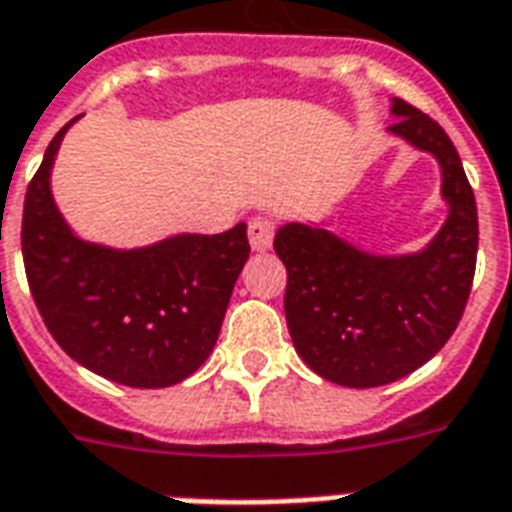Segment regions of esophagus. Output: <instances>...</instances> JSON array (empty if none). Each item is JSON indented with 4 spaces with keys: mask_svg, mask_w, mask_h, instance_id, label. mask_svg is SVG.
I'll list each match as a JSON object with an SVG mask.
<instances>
[{
    "mask_svg": "<svg viewBox=\"0 0 512 512\" xmlns=\"http://www.w3.org/2000/svg\"><path fill=\"white\" fill-rule=\"evenodd\" d=\"M273 233H276V225L268 215H257L249 220V244L255 252H268L273 244Z\"/></svg>",
    "mask_w": 512,
    "mask_h": 512,
    "instance_id": "1",
    "label": "esophagus"
}]
</instances>
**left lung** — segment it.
<instances>
[{"label":"left lung","mask_w":512,"mask_h":512,"mask_svg":"<svg viewBox=\"0 0 512 512\" xmlns=\"http://www.w3.org/2000/svg\"><path fill=\"white\" fill-rule=\"evenodd\" d=\"M388 132L441 167L446 220L417 252L377 255L324 223H287L273 249L287 265L284 313L295 350L345 388L396 382L444 348L468 303L478 255V212L460 154L438 122L390 100Z\"/></svg>","instance_id":"left-lung-1"}]
</instances>
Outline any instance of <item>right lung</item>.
Masks as SVG:
<instances>
[{"label":"right lung","mask_w":512,"mask_h":512,"mask_svg":"<svg viewBox=\"0 0 512 512\" xmlns=\"http://www.w3.org/2000/svg\"><path fill=\"white\" fill-rule=\"evenodd\" d=\"M79 119V116H76ZM52 138L23 204V263L34 303L60 348L84 369L130 388H170L215 348L249 257L247 225L175 233L116 249L71 231L52 199Z\"/></svg>","instance_id":"add662e5"}]
</instances>
